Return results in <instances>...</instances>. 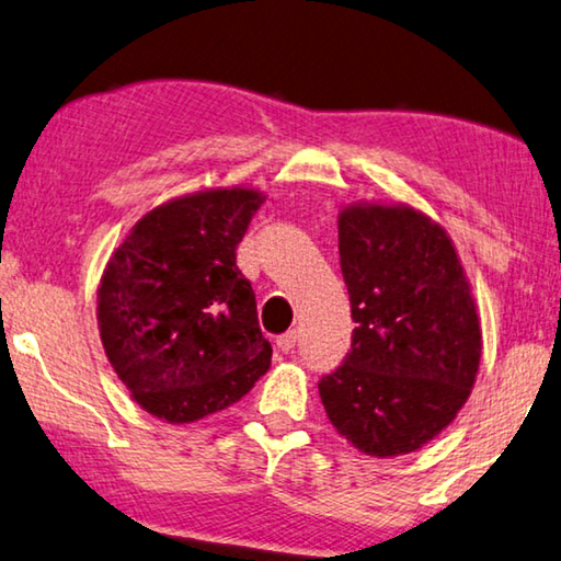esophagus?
Instances as JSON below:
<instances>
[{"label": "esophagus", "mask_w": 561, "mask_h": 561, "mask_svg": "<svg viewBox=\"0 0 561 561\" xmlns=\"http://www.w3.org/2000/svg\"><path fill=\"white\" fill-rule=\"evenodd\" d=\"M295 344H297V332H295V329H291V332H284V334L277 336V350L284 352V354H289L291 350H295Z\"/></svg>", "instance_id": "34e87169"}]
</instances>
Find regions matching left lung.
Returning <instances> with one entry per match:
<instances>
[{
    "instance_id": "8db88e82",
    "label": "left lung",
    "mask_w": 561,
    "mask_h": 561,
    "mask_svg": "<svg viewBox=\"0 0 561 561\" xmlns=\"http://www.w3.org/2000/svg\"><path fill=\"white\" fill-rule=\"evenodd\" d=\"M340 264L357 327L319 397L364 455H407L472 392L482 357L472 289L447 232L412 207L344 209Z\"/></svg>"
}]
</instances>
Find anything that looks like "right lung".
Returning <instances> with one entry per match:
<instances>
[{"instance_id":"right-lung-1","label":"right lung","mask_w":561,"mask_h":561,"mask_svg":"<svg viewBox=\"0 0 561 561\" xmlns=\"http://www.w3.org/2000/svg\"><path fill=\"white\" fill-rule=\"evenodd\" d=\"M264 197L211 190L141 217L106 264L100 334L141 409L197 422L242 399L270 369L256 297L237 247Z\"/></svg>"}]
</instances>
